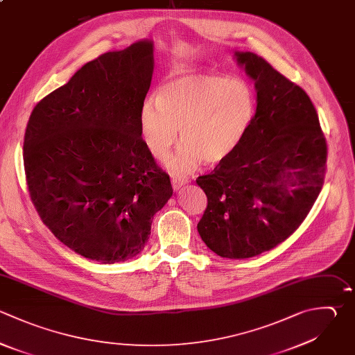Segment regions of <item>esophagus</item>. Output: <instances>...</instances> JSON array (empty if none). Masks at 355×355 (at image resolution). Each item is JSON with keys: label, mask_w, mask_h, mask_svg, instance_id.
Returning <instances> with one entry per match:
<instances>
[{"label": "esophagus", "mask_w": 355, "mask_h": 355, "mask_svg": "<svg viewBox=\"0 0 355 355\" xmlns=\"http://www.w3.org/2000/svg\"><path fill=\"white\" fill-rule=\"evenodd\" d=\"M189 179L187 178H180V176H172V186L175 190H179L182 186L187 184Z\"/></svg>", "instance_id": "esophagus-1"}]
</instances>
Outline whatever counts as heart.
Here are the masks:
<instances>
[{
  "label": "heart",
  "instance_id": "b5f03b06",
  "mask_svg": "<svg viewBox=\"0 0 355 355\" xmlns=\"http://www.w3.org/2000/svg\"><path fill=\"white\" fill-rule=\"evenodd\" d=\"M257 111V93L247 80L220 73H187L166 82L158 97L146 98L140 128L150 153L158 159L166 157L180 129L183 143L169 159V168L189 173L202 159L219 164L229 158L251 130Z\"/></svg>",
  "mask_w": 355,
  "mask_h": 355
}]
</instances>
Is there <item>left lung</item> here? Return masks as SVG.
Here are the masks:
<instances>
[{
	"label": "left lung",
	"mask_w": 355,
	"mask_h": 355,
	"mask_svg": "<svg viewBox=\"0 0 355 355\" xmlns=\"http://www.w3.org/2000/svg\"><path fill=\"white\" fill-rule=\"evenodd\" d=\"M234 57L254 80L257 119L240 147L196 182L208 200L197 225L202 241L219 257L240 259L298 229L322 190L327 147L300 86L257 54Z\"/></svg>",
	"instance_id": "left-lung-1"
}]
</instances>
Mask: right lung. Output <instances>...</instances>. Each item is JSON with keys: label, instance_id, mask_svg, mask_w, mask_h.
Here are the masks:
<instances>
[{"label": "right lung", "instance_id": "add662e5", "mask_svg": "<svg viewBox=\"0 0 355 355\" xmlns=\"http://www.w3.org/2000/svg\"><path fill=\"white\" fill-rule=\"evenodd\" d=\"M153 71V42L105 53L29 118L24 164L32 202L53 234L85 258L136 257L173 193L141 137Z\"/></svg>", "mask_w": 355, "mask_h": 355}]
</instances>
